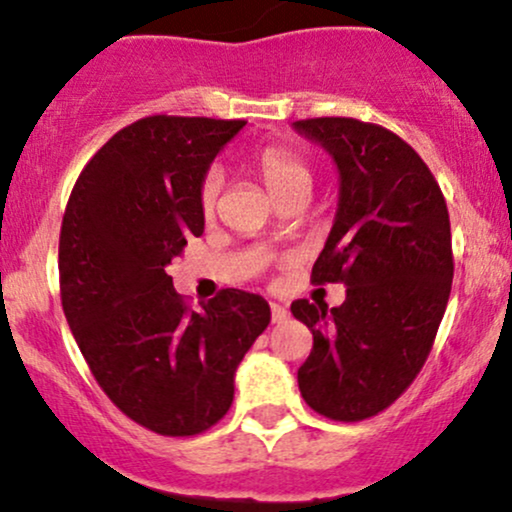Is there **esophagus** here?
Masks as SVG:
<instances>
[{"mask_svg": "<svg viewBox=\"0 0 512 512\" xmlns=\"http://www.w3.org/2000/svg\"><path fill=\"white\" fill-rule=\"evenodd\" d=\"M286 317H289V310H286L284 305L272 303V322H276V325H279V322H284Z\"/></svg>", "mask_w": 512, "mask_h": 512, "instance_id": "1", "label": "esophagus"}]
</instances>
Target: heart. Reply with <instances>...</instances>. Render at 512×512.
I'll use <instances>...</instances> for the list:
<instances>
[{"instance_id": "heart-1", "label": "heart", "mask_w": 512, "mask_h": 512, "mask_svg": "<svg viewBox=\"0 0 512 512\" xmlns=\"http://www.w3.org/2000/svg\"><path fill=\"white\" fill-rule=\"evenodd\" d=\"M255 168L267 190L279 199L293 195L298 190H310L313 173H310L308 161L296 149H286V146H267L255 156ZM221 192V173L219 170H209L204 175L202 185H199V209L204 216H211L219 202Z\"/></svg>"}]
</instances>
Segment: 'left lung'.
Listing matches in <instances>:
<instances>
[{"instance_id":"obj_1","label":"left lung","mask_w":512,"mask_h":512,"mask_svg":"<svg viewBox=\"0 0 512 512\" xmlns=\"http://www.w3.org/2000/svg\"><path fill=\"white\" fill-rule=\"evenodd\" d=\"M293 129L337 166V214L313 281L346 286L337 308L291 303L313 332L298 387L317 414L363 421L407 390L436 339L452 286L448 207L421 156L390 129L354 117Z\"/></svg>"}]
</instances>
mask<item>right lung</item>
I'll return each mask as SVG.
<instances>
[{
    "mask_svg": "<svg viewBox=\"0 0 512 512\" xmlns=\"http://www.w3.org/2000/svg\"><path fill=\"white\" fill-rule=\"evenodd\" d=\"M243 120L154 115L115 134L76 180L60 289L93 378L129 419L197 436L226 414L236 370L267 330L262 296L223 289L190 310L168 264L204 233L199 185Z\"/></svg>",
    "mask_w": 512,
    "mask_h": 512,
    "instance_id": "add662e5",
    "label": "right lung"
}]
</instances>
